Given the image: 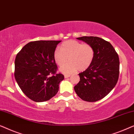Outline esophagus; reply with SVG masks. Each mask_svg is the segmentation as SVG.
Wrapping results in <instances>:
<instances>
[{"instance_id": "esophagus-1", "label": "esophagus", "mask_w": 134, "mask_h": 134, "mask_svg": "<svg viewBox=\"0 0 134 134\" xmlns=\"http://www.w3.org/2000/svg\"><path fill=\"white\" fill-rule=\"evenodd\" d=\"M71 76V75L70 74H65V78H68V77H69Z\"/></svg>"}]
</instances>
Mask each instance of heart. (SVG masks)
<instances>
[{
	"mask_svg": "<svg viewBox=\"0 0 134 134\" xmlns=\"http://www.w3.org/2000/svg\"><path fill=\"white\" fill-rule=\"evenodd\" d=\"M94 49L87 43L69 40L62 43L60 50L56 49L54 52V58L58 66H62L69 59V63L60 68L65 74L76 72L78 69L85 71L90 66L94 60Z\"/></svg>",
	"mask_w": 134,
	"mask_h": 134,
	"instance_id": "b5f03b06",
	"label": "heart"
}]
</instances>
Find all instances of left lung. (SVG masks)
Segmentation results:
<instances>
[{"mask_svg":"<svg viewBox=\"0 0 134 134\" xmlns=\"http://www.w3.org/2000/svg\"><path fill=\"white\" fill-rule=\"evenodd\" d=\"M94 47V60L88 68L79 74L80 81L74 86L82 100L96 102L107 96L118 82L120 73L118 55L109 42L97 36L77 38Z\"/></svg>","mask_w":134,"mask_h":134,"instance_id":"1","label":"left lung"}]
</instances>
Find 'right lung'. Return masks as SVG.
<instances>
[{"instance_id":"obj_1","label":"right lung","mask_w":134,"mask_h":134,"mask_svg":"<svg viewBox=\"0 0 134 134\" xmlns=\"http://www.w3.org/2000/svg\"><path fill=\"white\" fill-rule=\"evenodd\" d=\"M61 41H35L27 43L18 53L14 62V77L23 92L31 100L44 102L58 91L64 79L57 73L54 52Z\"/></svg>"}]
</instances>
